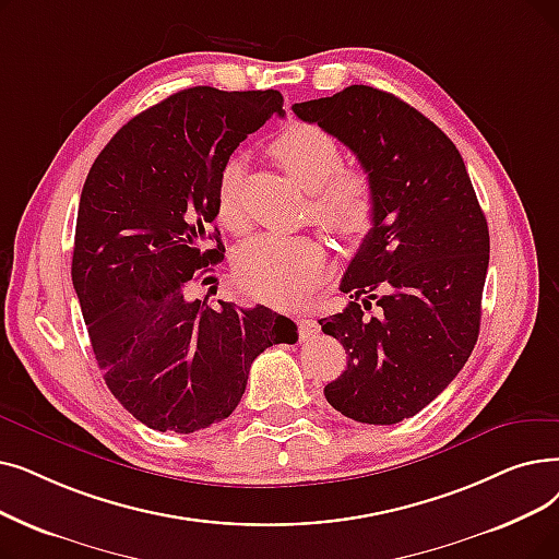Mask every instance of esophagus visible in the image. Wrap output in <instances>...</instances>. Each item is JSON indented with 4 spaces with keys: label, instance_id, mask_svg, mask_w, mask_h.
I'll return each instance as SVG.
<instances>
[{
    "label": "esophagus",
    "instance_id": "obj_1",
    "mask_svg": "<svg viewBox=\"0 0 559 559\" xmlns=\"http://www.w3.org/2000/svg\"><path fill=\"white\" fill-rule=\"evenodd\" d=\"M297 326H299V337H301V340L314 337V335L320 333V324L314 322L312 318H306V314H304V318H299V320H297Z\"/></svg>",
    "mask_w": 559,
    "mask_h": 559
}]
</instances>
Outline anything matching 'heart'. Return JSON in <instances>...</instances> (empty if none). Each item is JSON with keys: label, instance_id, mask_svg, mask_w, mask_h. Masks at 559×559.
Instances as JSON below:
<instances>
[{"label": "heart", "instance_id": "1", "mask_svg": "<svg viewBox=\"0 0 559 559\" xmlns=\"http://www.w3.org/2000/svg\"><path fill=\"white\" fill-rule=\"evenodd\" d=\"M270 155L289 180L310 193L308 212L322 228L347 239L372 228L377 187L362 168H340V148L324 130L304 123L287 128L272 141ZM216 216L233 233L247 226L235 162L224 166L216 182ZM324 266L326 253L318 239L260 235L237 251L235 278L251 297L289 306L320 281Z\"/></svg>", "mask_w": 559, "mask_h": 559}]
</instances>
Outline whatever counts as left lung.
Masks as SVG:
<instances>
[{
  "mask_svg": "<svg viewBox=\"0 0 559 559\" xmlns=\"http://www.w3.org/2000/svg\"><path fill=\"white\" fill-rule=\"evenodd\" d=\"M293 111L343 141L377 187L374 224L340 283L352 301L320 320L347 352L324 395L356 423L395 425L439 397L477 343L487 216L456 145L393 93L354 84ZM372 300L380 312L362 319Z\"/></svg>",
  "mask_w": 559,
  "mask_h": 559,
  "instance_id": "obj_1",
  "label": "left lung"
}]
</instances>
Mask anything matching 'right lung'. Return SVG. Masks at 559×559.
<instances>
[{
  "instance_id": "obj_1",
  "label": "right lung",
  "mask_w": 559,
  "mask_h": 559,
  "mask_svg": "<svg viewBox=\"0 0 559 559\" xmlns=\"http://www.w3.org/2000/svg\"><path fill=\"white\" fill-rule=\"evenodd\" d=\"M274 114L283 95L272 88H185L120 128L86 176L72 285L107 388L145 427L222 423L251 362L297 340V324L264 306L187 299L193 276L224 260L210 230L224 166Z\"/></svg>"
}]
</instances>
